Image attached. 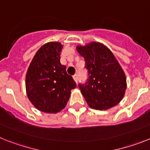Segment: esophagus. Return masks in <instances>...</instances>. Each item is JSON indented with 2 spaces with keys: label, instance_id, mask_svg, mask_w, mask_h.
I'll use <instances>...</instances> for the list:
<instances>
[{
  "label": "esophagus",
  "instance_id": "1",
  "mask_svg": "<svg viewBox=\"0 0 150 150\" xmlns=\"http://www.w3.org/2000/svg\"><path fill=\"white\" fill-rule=\"evenodd\" d=\"M73 79L74 80H75V82H78V80H79V77H78V75H76V74H75V75H73Z\"/></svg>",
  "mask_w": 150,
  "mask_h": 150
}]
</instances>
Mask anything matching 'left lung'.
I'll use <instances>...</instances> for the list:
<instances>
[{
    "instance_id": "1",
    "label": "left lung",
    "mask_w": 150,
    "mask_h": 150,
    "mask_svg": "<svg viewBox=\"0 0 150 150\" xmlns=\"http://www.w3.org/2000/svg\"><path fill=\"white\" fill-rule=\"evenodd\" d=\"M77 51L85 61L88 79L79 84L81 92L88 106L103 110L116 106L123 98L126 77L111 50L99 42L77 47Z\"/></svg>"
}]
</instances>
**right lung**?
I'll list each match as a JSON object with an SVG mask.
<instances>
[{"label":"right lung","instance_id":"1","mask_svg":"<svg viewBox=\"0 0 150 150\" xmlns=\"http://www.w3.org/2000/svg\"><path fill=\"white\" fill-rule=\"evenodd\" d=\"M62 46L49 42L37 51L28 69L25 88L28 98L40 111L57 113L64 109L76 83L60 63Z\"/></svg>","mask_w":150,"mask_h":150}]
</instances>
